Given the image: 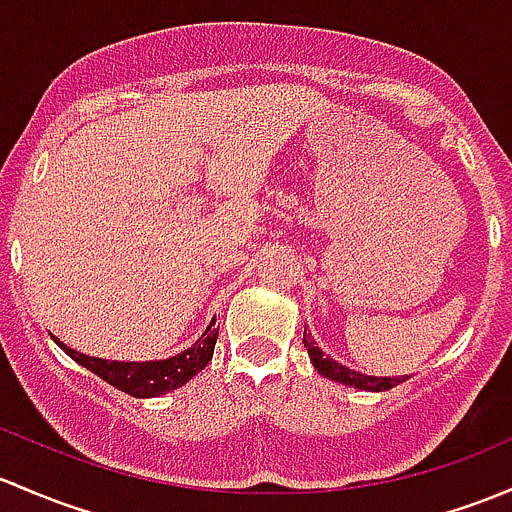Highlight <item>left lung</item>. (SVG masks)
<instances>
[{
  "label": "left lung",
  "mask_w": 512,
  "mask_h": 512,
  "mask_svg": "<svg viewBox=\"0 0 512 512\" xmlns=\"http://www.w3.org/2000/svg\"><path fill=\"white\" fill-rule=\"evenodd\" d=\"M304 348L309 353L311 363L314 368L319 370L321 375L328 380H336V383L348 385V387H358V390H370V392H383L390 390V387L400 385L405 378H373V375H363V373H355V370H348L346 365L336 363L333 358H328L319 351L316 341L311 336H306V328H304Z\"/></svg>",
  "instance_id": "8db88e82"
}]
</instances>
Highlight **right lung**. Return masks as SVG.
Listing matches in <instances>:
<instances>
[{
	"mask_svg": "<svg viewBox=\"0 0 512 512\" xmlns=\"http://www.w3.org/2000/svg\"><path fill=\"white\" fill-rule=\"evenodd\" d=\"M215 341H218V328L208 326V331L191 348L174 355V358L154 360V363L152 360L149 363H117V360L90 358V355L73 351V348H68L66 343H61L56 338L58 346L71 355L75 363H80L90 373L105 380V383H110L112 387H117V390L127 392L132 397H157L186 385L213 358Z\"/></svg>",
	"mask_w": 512,
	"mask_h": 512,
	"instance_id": "1",
	"label": "right lung"
}]
</instances>
